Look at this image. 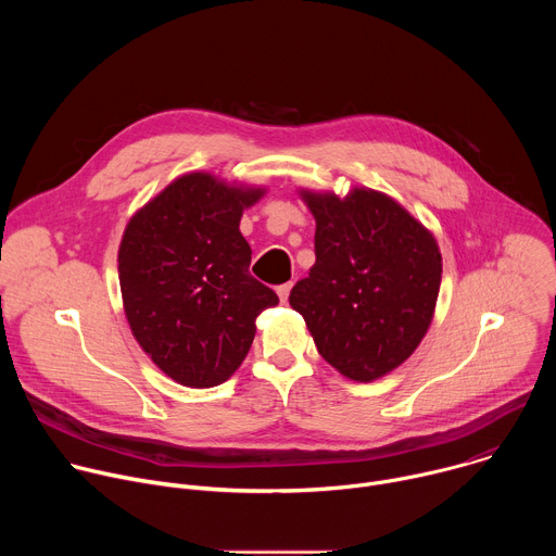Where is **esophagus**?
Returning a JSON list of instances; mask_svg holds the SVG:
<instances>
[{"label": "esophagus", "instance_id": "34e87169", "mask_svg": "<svg viewBox=\"0 0 556 556\" xmlns=\"http://www.w3.org/2000/svg\"><path fill=\"white\" fill-rule=\"evenodd\" d=\"M290 290H292V283H283V286H277V294H279V299H281V303H286V301H288V294H290Z\"/></svg>", "mask_w": 556, "mask_h": 556}]
</instances>
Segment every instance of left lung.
I'll use <instances>...</instances> for the list:
<instances>
[{"label": "left lung", "instance_id": "obj_1", "mask_svg": "<svg viewBox=\"0 0 556 556\" xmlns=\"http://www.w3.org/2000/svg\"><path fill=\"white\" fill-rule=\"evenodd\" d=\"M316 222V262L290 290L319 354L374 382L422 343L435 314L442 255L433 232L391 195L299 189Z\"/></svg>", "mask_w": 556, "mask_h": 556}]
</instances>
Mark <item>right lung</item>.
Masks as SVG:
<instances>
[{"mask_svg":"<svg viewBox=\"0 0 556 556\" xmlns=\"http://www.w3.org/2000/svg\"><path fill=\"white\" fill-rule=\"evenodd\" d=\"M266 187L189 172L144 202L118 247L123 309L142 352L178 384L206 389L244 363L279 296L251 277L240 230Z\"/></svg>","mask_w":556,"mask_h":556,"instance_id":"1","label":"right lung"}]
</instances>
